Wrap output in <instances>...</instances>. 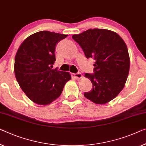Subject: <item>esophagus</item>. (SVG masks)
Masks as SVG:
<instances>
[{
	"label": "esophagus",
	"instance_id": "esophagus-1",
	"mask_svg": "<svg viewBox=\"0 0 146 146\" xmlns=\"http://www.w3.org/2000/svg\"><path fill=\"white\" fill-rule=\"evenodd\" d=\"M72 77L76 79H80L82 78V75L80 73H72Z\"/></svg>",
	"mask_w": 146,
	"mask_h": 146
}]
</instances>
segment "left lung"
<instances>
[{
  "label": "left lung",
  "mask_w": 146,
  "mask_h": 146,
  "mask_svg": "<svg viewBox=\"0 0 146 146\" xmlns=\"http://www.w3.org/2000/svg\"><path fill=\"white\" fill-rule=\"evenodd\" d=\"M72 38L87 58L95 60L94 75L86 73L92 90L84 97L96 104L112 100L123 90L130 69V57L125 41L117 33L104 29H90Z\"/></svg>",
  "instance_id": "obj_1"
}]
</instances>
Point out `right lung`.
I'll use <instances>...</instances> for the list:
<instances>
[{"label":"right lung","instance_id":"1","mask_svg":"<svg viewBox=\"0 0 146 146\" xmlns=\"http://www.w3.org/2000/svg\"><path fill=\"white\" fill-rule=\"evenodd\" d=\"M67 35L39 31L26 38L15 56L14 73L21 90L34 103L50 104L59 98L67 81V71L52 69L56 60L55 47Z\"/></svg>","mask_w":146,"mask_h":146}]
</instances>
